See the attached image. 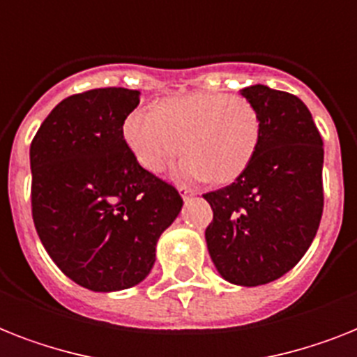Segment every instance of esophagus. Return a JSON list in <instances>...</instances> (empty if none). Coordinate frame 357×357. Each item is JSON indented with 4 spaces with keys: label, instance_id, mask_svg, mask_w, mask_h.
Instances as JSON below:
<instances>
[{
    "label": "esophagus",
    "instance_id": "obj_1",
    "mask_svg": "<svg viewBox=\"0 0 357 357\" xmlns=\"http://www.w3.org/2000/svg\"><path fill=\"white\" fill-rule=\"evenodd\" d=\"M179 192H181V196H183V199H188L190 196H194V190L192 188H187V187H179Z\"/></svg>",
    "mask_w": 357,
    "mask_h": 357
}]
</instances>
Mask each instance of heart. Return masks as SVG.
Returning <instances> with one entry per match:
<instances>
[{"label": "heart", "instance_id": "obj_1", "mask_svg": "<svg viewBox=\"0 0 357 357\" xmlns=\"http://www.w3.org/2000/svg\"><path fill=\"white\" fill-rule=\"evenodd\" d=\"M262 123L248 98L229 93L170 97L155 109H135L124 123V139L149 172L159 174L179 153V178L231 183L245 172L259 150Z\"/></svg>", "mask_w": 357, "mask_h": 357}]
</instances>
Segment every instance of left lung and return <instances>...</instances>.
<instances>
[{
  "label": "left lung",
  "mask_w": 357,
  "mask_h": 357,
  "mask_svg": "<svg viewBox=\"0 0 357 357\" xmlns=\"http://www.w3.org/2000/svg\"><path fill=\"white\" fill-rule=\"evenodd\" d=\"M240 93L260 115L259 150L234 183L204 194L218 273L238 286L277 280L314 242L323 216V139L299 97L257 84Z\"/></svg>",
  "instance_id": "obj_1"
}]
</instances>
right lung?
<instances>
[{
  "instance_id": "1",
  "label": "right lung",
  "mask_w": 357,
  "mask_h": 357,
  "mask_svg": "<svg viewBox=\"0 0 357 357\" xmlns=\"http://www.w3.org/2000/svg\"><path fill=\"white\" fill-rule=\"evenodd\" d=\"M139 95L126 88L71 95L31 143L38 236L66 277L93 291L141 282L183 205L176 187L144 170L124 139Z\"/></svg>"
}]
</instances>
